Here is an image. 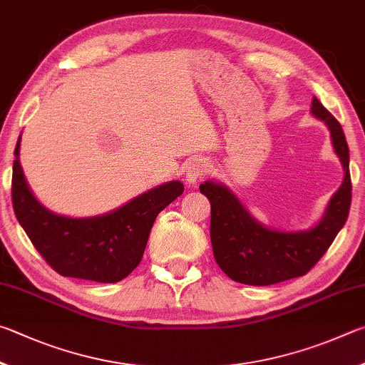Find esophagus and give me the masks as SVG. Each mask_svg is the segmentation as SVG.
<instances>
[{
    "label": "esophagus",
    "mask_w": 365,
    "mask_h": 365,
    "mask_svg": "<svg viewBox=\"0 0 365 365\" xmlns=\"http://www.w3.org/2000/svg\"><path fill=\"white\" fill-rule=\"evenodd\" d=\"M207 171H208V163L205 162V160H202V158L192 160V162H190L186 168V184L187 186L194 187L197 181H199V179L205 175Z\"/></svg>",
    "instance_id": "1"
}]
</instances>
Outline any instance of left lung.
<instances>
[{"label": "left lung", "instance_id": "8db88e82", "mask_svg": "<svg viewBox=\"0 0 365 365\" xmlns=\"http://www.w3.org/2000/svg\"><path fill=\"white\" fill-rule=\"evenodd\" d=\"M311 113L330 131L331 147L340 158L343 181L330 197L314 226L304 231L274 229L253 218L231 189L208 179L200 192L212 203V237L216 263L235 282L272 285L304 276L335 240L348 220L351 205L349 149L343 128L317 98H312Z\"/></svg>", "mask_w": 365, "mask_h": 365}]
</instances>
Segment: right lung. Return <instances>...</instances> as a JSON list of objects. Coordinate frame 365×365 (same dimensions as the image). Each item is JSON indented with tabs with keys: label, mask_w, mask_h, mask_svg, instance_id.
<instances>
[{
	"label": "right lung",
	"mask_w": 365,
	"mask_h": 365,
	"mask_svg": "<svg viewBox=\"0 0 365 365\" xmlns=\"http://www.w3.org/2000/svg\"><path fill=\"white\" fill-rule=\"evenodd\" d=\"M21 138L12 166V207L31 244L63 277L104 284L125 279L143 259L153 221L184 192V184L178 179L163 182L102 215H59L31 192L19 160Z\"/></svg>",
	"instance_id": "1"
}]
</instances>
